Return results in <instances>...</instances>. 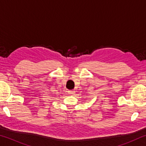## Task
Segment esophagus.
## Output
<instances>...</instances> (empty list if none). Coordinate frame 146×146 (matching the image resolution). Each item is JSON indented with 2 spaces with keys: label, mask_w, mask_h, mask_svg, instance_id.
<instances>
[{
  "label": "esophagus",
  "mask_w": 146,
  "mask_h": 146,
  "mask_svg": "<svg viewBox=\"0 0 146 146\" xmlns=\"http://www.w3.org/2000/svg\"><path fill=\"white\" fill-rule=\"evenodd\" d=\"M68 93H70V94H75V91H74V90L69 91H68Z\"/></svg>",
  "instance_id": "1"
}]
</instances>
